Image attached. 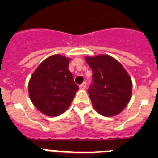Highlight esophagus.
Returning <instances> with one entry per match:
<instances>
[{
  "label": "esophagus",
  "mask_w": 158,
  "mask_h": 158,
  "mask_svg": "<svg viewBox=\"0 0 158 158\" xmlns=\"http://www.w3.org/2000/svg\"><path fill=\"white\" fill-rule=\"evenodd\" d=\"M79 88H80V89H85L86 82H83L81 85H79Z\"/></svg>",
  "instance_id": "obj_1"
}]
</instances>
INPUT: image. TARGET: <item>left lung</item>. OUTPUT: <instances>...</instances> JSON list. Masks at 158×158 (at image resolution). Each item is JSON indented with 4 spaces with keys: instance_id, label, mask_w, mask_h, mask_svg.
I'll list each match as a JSON object with an SVG mask.
<instances>
[{
    "instance_id": "left-lung-1",
    "label": "left lung",
    "mask_w": 158,
    "mask_h": 158,
    "mask_svg": "<svg viewBox=\"0 0 158 158\" xmlns=\"http://www.w3.org/2000/svg\"><path fill=\"white\" fill-rule=\"evenodd\" d=\"M93 70L89 95L96 111L104 116H115L131 98L132 81L123 66L112 57L100 54L85 57Z\"/></svg>"
}]
</instances>
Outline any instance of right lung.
Returning <instances> with one entry per match:
<instances>
[{
	"label": "right lung",
	"mask_w": 158,
	"mask_h": 158,
	"mask_svg": "<svg viewBox=\"0 0 158 158\" xmlns=\"http://www.w3.org/2000/svg\"><path fill=\"white\" fill-rule=\"evenodd\" d=\"M69 62L70 58L54 54L41 62L31 77L29 96L44 115H62L70 106L79 89L68 68Z\"/></svg>",
	"instance_id": "1"
}]
</instances>
